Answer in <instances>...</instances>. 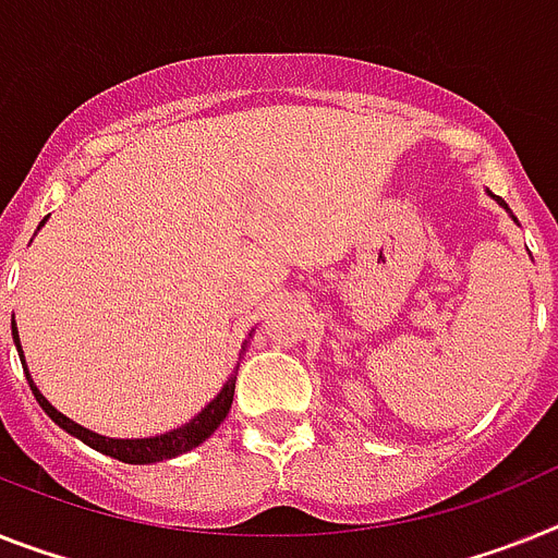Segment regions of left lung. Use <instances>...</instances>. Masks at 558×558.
Here are the masks:
<instances>
[{"mask_svg": "<svg viewBox=\"0 0 558 558\" xmlns=\"http://www.w3.org/2000/svg\"><path fill=\"white\" fill-rule=\"evenodd\" d=\"M488 195H490V198H494V201H496V204H499V207H502V209H505V213H508V215H510V218H513V213H510V209H508V204H505V201H502V198H499V195H494V192H490V190H488ZM513 223H517V218H513Z\"/></svg>", "mask_w": 558, "mask_h": 558, "instance_id": "obj_1", "label": "left lung"}]
</instances>
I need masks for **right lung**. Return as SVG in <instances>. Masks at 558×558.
<instances>
[{
    "instance_id": "add662e5",
    "label": "right lung",
    "mask_w": 558,
    "mask_h": 558,
    "mask_svg": "<svg viewBox=\"0 0 558 558\" xmlns=\"http://www.w3.org/2000/svg\"><path fill=\"white\" fill-rule=\"evenodd\" d=\"M48 221V218H45ZM45 221L39 227H45ZM11 331H13V343H16L19 351V360H22V368H25V377L31 383V391L36 397V402L41 405V411L53 420L59 428H64L70 437L82 439L84 446L96 448V451L107 453L112 460L119 462H130V465H149V462H163V460H175L181 453L192 451V448H198L204 439H209L215 434V428L227 420L229 409H232V397H235V377H238V368L235 374L223 383V388L215 395V400H209L198 414L192 416L190 423L178 425L172 430H163V434H156V437H142V439H116V437H101L96 430L84 428V425L73 423L70 416H64L62 411L53 409L48 402V397L41 395L36 383H33L31 372H27V363H25V354H22V343H19V329H16V320H11ZM252 337V335H250ZM250 343V340H246ZM246 343L241 345V351H246Z\"/></svg>"
}]
</instances>
